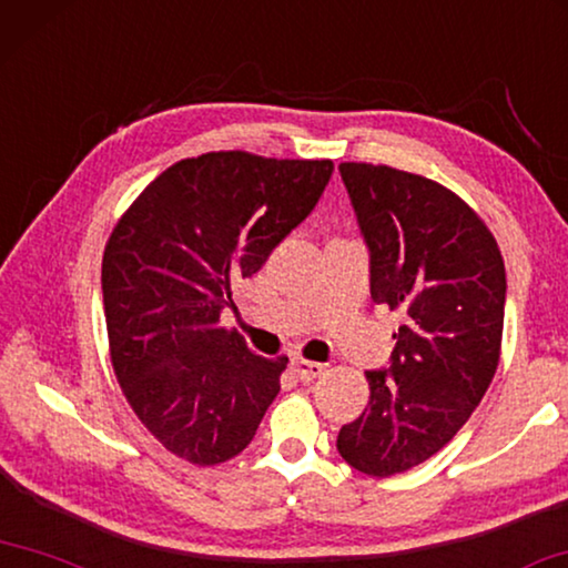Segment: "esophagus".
<instances>
[{"mask_svg": "<svg viewBox=\"0 0 568 568\" xmlns=\"http://www.w3.org/2000/svg\"><path fill=\"white\" fill-rule=\"evenodd\" d=\"M323 368L326 366L318 362H305V358H293V364H291V372L295 374V379L298 382H313L316 376L323 374Z\"/></svg>", "mask_w": 568, "mask_h": 568, "instance_id": "34e87169", "label": "esophagus"}]
</instances>
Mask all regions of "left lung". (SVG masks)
<instances>
[{"label":"left lung","mask_w":568,"mask_h":568,"mask_svg":"<svg viewBox=\"0 0 568 568\" xmlns=\"http://www.w3.org/2000/svg\"><path fill=\"white\" fill-rule=\"evenodd\" d=\"M368 250L372 301L399 311L389 366L366 372V409L336 447L358 473L389 478L457 435L498 368L506 265L460 196L419 174L341 164Z\"/></svg>","instance_id":"obj_1"}]
</instances>
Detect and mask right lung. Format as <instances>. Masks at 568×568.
Here are the masks:
<instances>
[{
    "label": "right lung",
    "mask_w": 568,
    "mask_h": 568,
    "mask_svg": "<svg viewBox=\"0 0 568 568\" xmlns=\"http://www.w3.org/2000/svg\"><path fill=\"white\" fill-rule=\"evenodd\" d=\"M331 174L328 159L214 151L169 166L115 224L101 275L111 362L143 427L182 460L240 455L281 392L287 358L252 354L220 316Z\"/></svg>",
    "instance_id": "right-lung-1"
}]
</instances>
